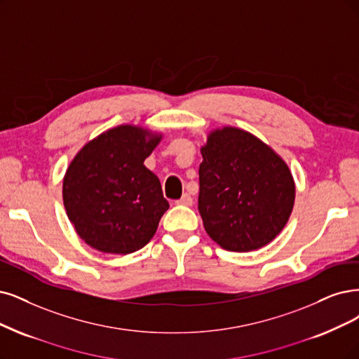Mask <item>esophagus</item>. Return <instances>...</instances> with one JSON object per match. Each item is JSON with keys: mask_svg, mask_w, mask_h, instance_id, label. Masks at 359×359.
Returning <instances> with one entry per match:
<instances>
[{"mask_svg": "<svg viewBox=\"0 0 359 359\" xmlns=\"http://www.w3.org/2000/svg\"><path fill=\"white\" fill-rule=\"evenodd\" d=\"M192 203H194V200H192V196L189 194H183V196L180 198V200L176 201L177 205H187V207L192 205Z\"/></svg>", "mask_w": 359, "mask_h": 359, "instance_id": "esophagus-1", "label": "esophagus"}]
</instances>
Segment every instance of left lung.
<instances>
[{
  "label": "left lung",
  "instance_id": "obj_1",
  "mask_svg": "<svg viewBox=\"0 0 359 359\" xmlns=\"http://www.w3.org/2000/svg\"><path fill=\"white\" fill-rule=\"evenodd\" d=\"M198 210L210 238L229 251H251L280 233L294 205L293 176L268 144L224 127L201 149Z\"/></svg>",
  "mask_w": 359,
  "mask_h": 359
}]
</instances>
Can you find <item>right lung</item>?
<instances>
[{
	"mask_svg": "<svg viewBox=\"0 0 359 359\" xmlns=\"http://www.w3.org/2000/svg\"><path fill=\"white\" fill-rule=\"evenodd\" d=\"M161 136L119 126L76 154L63 179V204L76 233L103 253L130 255L148 244L168 210L159 179L143 161Z\"/></svg>",
	"mask_w": 359,
	"mask_h": 359,
	"instance_id": "right-lung-1",
	"label": "right lung"
}]
</instances>
